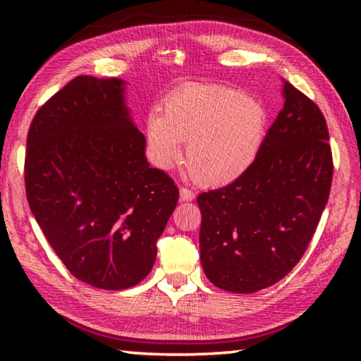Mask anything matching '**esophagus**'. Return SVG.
Segmentation results:
<instances>
[{"mask_svg": "<svg viewBox=\"0 0 361 361\" xmlns=\"http://www.w3.org/2000/svg\"><path fill=\"white\" fill-rule=\"evenodd\" d=\"M192 199H194V192L191 191V189H188V188L180 189V200H183V202H191Z\"/></svg>", "mask_w": 361, "mask_h": 361, "instance_id": "1", "label": "esophagus"}]
</instances>
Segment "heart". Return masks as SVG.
<instances>
[{"label":"heart","mask_w":361,"mask_h":361,"mask_svg":"<svg viewBox=\"0 0 361 361\" xmlns=\"http://www.w3.org/2000/svg\"><path fill=\"white\" fill-rule=\"evenodd\" d=\"M269 118L259 102L219 85H185L167 97L164 114L151 113L146 135L151 162L172 169L183 156L204 186L235 181L253 166L267 135Z\"/></svg>","instance_id":"heart-1"}]
</instances>
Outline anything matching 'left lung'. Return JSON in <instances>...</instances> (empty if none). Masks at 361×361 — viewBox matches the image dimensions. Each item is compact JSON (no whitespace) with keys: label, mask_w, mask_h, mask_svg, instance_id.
I'll list each match as a JSON object with an SVG mask.
<instances>
[{"label":"left lung","mask_w":361,"mask_h":361,"mask_svg":"<svg viewBox=\"0 0 361 361\" xmlns=\"http://www.w3.org/2000/svg\"><path fill=\"white\" fill-rule=\"evenodd\" d=\"M283 99L253 166L197 197L200 262L207 279L226 291L256 293L282 280L302 258L328 202L326 121L288 81Z\"/></svg>","instance_id":"obj_1"}]
</instances>
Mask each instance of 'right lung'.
<instances>
[{"label": "right lung", "instance_id": "1", "mask_svg": "<svg viewBox=\"0 0 361 361\" xmlns=\"http://www.w3.org/2000/svg\"><path fill=\"white\" fill-rule=\"evenodd\" d=\"M124 85L75 78L38 109L27 138L30 210L73 276L102 290L148 276L178 202L173 180L146 161Z\"/></svg>", "mask_w": 361, "mask_h": 361}]
</instances>
